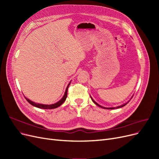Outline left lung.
<instances>
[{"label": "left lung", "instance_id": "left-lung-1", "mask_svg": "<svg viewBox=\"0 0 159 159\" xmlns=\"http://www.w3.org/2000/svg\"><path fill=\"white\" fill-rule=\"evenodd\" d=\"M91 99H92V101H93V102L94 103H95L96 105H98V106H99V107H102V108H104V109H115V107H109V108H107V107H102V106H101V105H99L98 103H96L95 102V101L92 99V98H91ZM128 103V102L127 103H125V104H123V105H120V106H119V107H117L116 108H120V107H123V106H125V105H126Z\"/></svg>", "mask_w": 159, "mask_h": 159}]
</instances>
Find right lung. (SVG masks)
<instances>
[{
	"mask_svg": "<svg viewBox=\"0 0 159 159\" xmlns=\"http://www.w3.org/2000/svg\"><path fill=\"white\" fill-rule=\"evenodd\" d=\"M71 83V81L69 83L68 85L67 86L66 88V92L64 93V95L63 96V98H62L58 102H57L56 103H54V104H52V105H44V104H40V103H34L32 102V101H30V99H27L26 98H25V99H26L27 102L29 103L30 104H31L32 105H33V106H34L36 107H38V108H40V109H55V108H57L59 106H60V105L63 103L65 101H66V99L67 98V93H68V87L69 85Z\"/></svg>",
	"mask_w": 159,
	"mask_h": 159,
	"instance_id": "1",
	"label": "right lung"
}]
</instances>
